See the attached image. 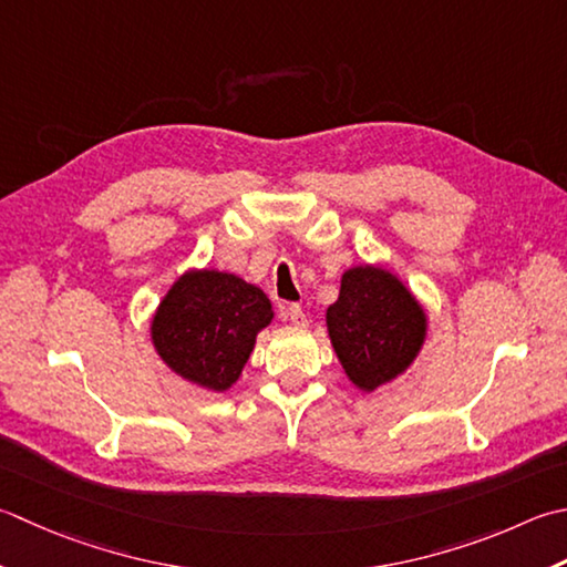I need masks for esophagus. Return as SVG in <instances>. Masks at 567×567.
<instances>
[{
	"label": "esophagus",
	"mask_w": 567,
	"mask_h": 567,
	"mask_svg": "<svg viewBox=\"0 0 567 567\" xmlns=\"http://www.w3.org/2000/svg\"><path fill=\"white\" fill-rule=\"evenodd\" d=\"M280 317L290 321L292 327H307V317L299 305H287L280 309Z\"/></svg>",
	"instance_id": "obj_1"
}]
</instances>
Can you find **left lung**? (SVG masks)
Segmentation results:
<instances>
[{
    "mask_svg": "<svg viewBox=\"0 0 567 567\" xmlns=\"http://www.w3.org/2000/svg\"><path fill=\"white\" fill-rule=\"evenodd\" d=\"M327 331L347 379L363 393L403 375L427 339V312L401 277L381 265H353L327 307Z\"/></svg>",
    "mask_w": 567,
    "mask_h": 567,
    "instance_id": "8db88e82",
    "label": "left lung"
}]
</instances>
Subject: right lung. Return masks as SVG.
Masks as SVG:
<instances>
[{
	"label": "right lung",
	"instance_id": "right-lung-1",
	"mask_svg": "<svg viewBox=\"0 0 567 567\" xmlns=\"http://www.w3.org/2000/svg\"><path fill=\"white\" fill-rule=\"evenodd\" d=\"M275 317L268 295L220 270H186L150 321V339L166 369L210 393L240 379L255 339Z\"/></svg>",
	"mask_w": 567,
	"mask_h": 567
}]
</instances>
